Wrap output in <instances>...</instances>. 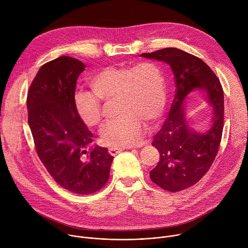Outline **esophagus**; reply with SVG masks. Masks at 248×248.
Returning a JSON list of instances; mask_svg holds the SVG:
<instances>
[{"mask_svg": "<svg viewBox=\"0 0 248 248\" xmlns=\"http://www.w3.org/2000/svg\"><path fill=\"white\" fill-rule=\"evenodd\" d=\"M123 150H124V148H123V147H110V148H109V153H110L111 155L115 156V155H117L118 153L122 152Z\"/></svg>", "mask_w": 248, "mask_h": 248, "instance_id": "34e87169", "label": "esophagus"}]
</instances>
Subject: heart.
<instances>
[{"instance_id": "1", "label": "heart", "mask_w": 248, "mask_h": 248, "mask_svg": "<svg viewBox=\"0 0 248 248\" xmlns=\"http://www.w3.org/2000/svg\"><path fill=\"white\" fill-rule=\"evenodd\" d=\"M90 85L93 92L75 93L76 110L84 124L98 126L103 119L101 100L117 98L121 116L106 123L100 133L103 142L113 147L137 144L144 134V123L155 124L167 103L165 75L153 62L107 66L91 78Z\"/></svg>"}]
</instances>
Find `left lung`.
<instances>
[{"label":"left lung","mask_w":248,"mask_h":248,"mask_svg":"<svg viewBox=\"0 0 248 248\" xmlns=\"http://www.w3.org/2000/svg\"><path fill=\"white\" fill-rule=\"evenodd\" d=\"M140 57L166 62L174 76V100L152 143L160 160L150 171V179L165 190L181 191L203 178L218 153L224 126L223 88L201 59L183 50L165 48ZM194 90L203 92L212 110L209 128L202 133L190 127L184 108L186 98Z\"/></svg>","instance_id":"1"}]
</instances>
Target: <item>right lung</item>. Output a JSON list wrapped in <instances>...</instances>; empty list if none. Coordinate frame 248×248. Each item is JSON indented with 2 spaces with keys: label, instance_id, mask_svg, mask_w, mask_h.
I'll return each instance as SVG.
<instances>
[{
  "label": "right lung",
  "instance_id": "add662e5",
  "mask_svg": "<svg viewBox=\"0 0 248 248\" xmlns=\"http://www.w3.org/2000/svg\"><path fill=\"white\" fill-rule=\"evenodd\" d=\"M85 66L72 57L55 59L40 67L27 93L28 124L41 162L58 185L83 195L106 185L114 160L107 148L91 146L93 133L75 107Z\"/></svg>",
  "mask_w": 248,
  "mask_h": 248
}]
</instances>
